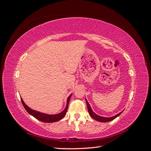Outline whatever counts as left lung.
I'll list each match as a JSON object with an SVG mask.
<instances>
[{"label":"left lung","instance_id":"1","mask_svg":"<svg viewBox=\"0 0 151 151\" xmlns=\"http://www.w3.org/2000/svg\"><path fill=\"white\" fill-rule=\"evenodd\" d=\"M86 103H87V106H88V112L89 113V115L91 117H92L93 119L97 120V121H98L99 122H110V121L115 119V118H116L117 116H119L120 114L123 111H122V112L117 114V115H116L115 116H112V117H103V116H99V115H96V114L92 110V109H91V108L90 106V104H89L88 101H87L86 99Z\"/></svg>","mask_w":151,"mask_h":151}]
</instances>
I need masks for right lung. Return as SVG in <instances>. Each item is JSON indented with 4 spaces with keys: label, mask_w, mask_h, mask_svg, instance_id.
Wrapping results in <instances>:
<instances>
[{
    "label": "right lung",
    "mask_w": 151,
    "mask_h": 151,
    "mask_svg": "<svg viewBox=\"0 0 151 151\" xmlns=\"http://www.w3.org/2000/svg\"><path fill=\"white\" fill-rule=\"evenodd\" d=\"M72 96V94L68 97L67 100V106L64 109V110L62 111L61 113L56 114V115H48V114L46 113H41L39 111H36L35 110H33V109H31L29 107H28L27 105L24 103L23 101V100L21 98V102L22 105H23L24 108H25L26 110L27 111L29 114H30L31 115L34 116L36 119L42 121L43 122H46V123H53V122H56L57 121L60 120L61 119L65 116L66 115V113L67 111V108H68V103H69L70 101V99Z\"/></svg>",
    "instance_id": "add662e5"
}]
</instances>
